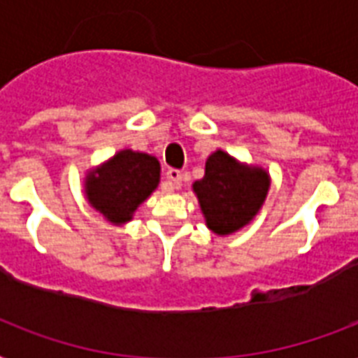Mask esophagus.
I'll list each match as a JSON object with an SVG mask.
<instances>
[{
    "label": "esophagus",
    "instance_id": "34e87169",
    "mask_svg": "<svg viewBox=\"0 0 358 358\" xmlns=\"http://www.w3.org/2000/svg\"><path fill=\"white\" fill-rule=\"evenodd\" d=\"M167 180L169 184L173 185V187H182V173L180 171H176V169H169L167 171Z\"/></svg>",
    "mask_w": 358,
    "mask_h": 358
}]
</instances>
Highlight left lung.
Returning <instances> with one entry per match:
<instances>
[{
  "label": "left lung",
  "instance_id": "1",
  "mask_svg": "<svg viewBox=\"0 0 358 358\" xmlns=\"http://www.w3.org/2000/svg\"><path fill=\"white\" fill-rule=\"evenodd\" d=\"M271 176L255 163H245L217 150L206 159L204 176L193 182L206 227L217 236H230L252 223L266 202Z\"/></svg>",
  "mask_w": 358,
  "mask_h": 358
}]
</instances>
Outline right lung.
<instances>
[{
  "label": "right lung",
  "mask_w": 358,
  "mask_h": 358,
  "mask_svg": "<svg viewBox=\"0 0 358 358\" xmlns=\"http://www.w3.org/2000/svg\"><path fill=\"white\" fill-rule=\"evenodd\" d=\"M162 165L146 152L124 148L87 171L85 199L106 221L122 227L134 219L137 208L157 189Z\"/></svg>",
  "instance_id": "obj_1"
}]
</instances>
